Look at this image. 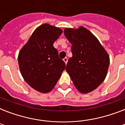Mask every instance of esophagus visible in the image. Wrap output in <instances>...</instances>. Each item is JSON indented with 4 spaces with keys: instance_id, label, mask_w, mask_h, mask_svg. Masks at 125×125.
Here are the masks:
<instances>
[{
    "instance_id": "1",
    "label": "esophagus",
    "mask_w": 125,
    "mask_h": 125,
    "mask_svg": "<svg viewBox=\"0 0 125 125\" xmlns=\"http://www.w3.org/2000/svg\"><path fill=\"white\" fill-rule=\"evenodd\" d=\"M63 62H64L65 63V64H67V61H68V59H67V58H65L63 59Z\"/></svg>"
}]
</instances>
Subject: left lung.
<instances>
[{"instance_id":"left-lung-1","label":"left lung","mask_w":125,"mask_h":125,"mask_svg":"<svg viewBox=\"0 0 125 125\" xmlns=\"http://www.w3.org/2000/svg\"><path fill=\"white\" fill-rule=\"evenodd\" d=\"M64 35L72 45L73 56L69 59L67 73L80 93L91 92L106 76L108 54L98 39L83 26L65 28Z\"/></svg>"}]
</instances>
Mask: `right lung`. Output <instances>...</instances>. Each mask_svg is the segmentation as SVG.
Segmentation results:
<instances>
[{
    "instance_id": "obj_1",
    "label": "right lung",
    "mask_w": 125,
    "mask_h": 125,
    "mask_svg": "<svg viewBox=\"0 0 125 125\" xmlns=\"http://www.w3.org/2000/svg\"><path fill=\"white\" fill-rule=\"evenodd\" d=\"M62 32L59 27L42 24L19 53L21 75L30 87L41 93H49L54 87L65 67L53 46Z\"/></svg>"
}]
</instances>
